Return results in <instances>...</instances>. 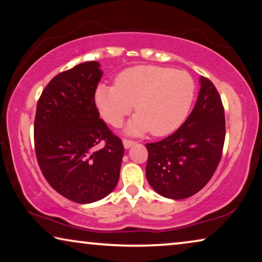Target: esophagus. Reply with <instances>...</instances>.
I'll list each match as a JSON object with an SVG mask.
<instances>
[{
    "mask_svg": "<svg viewBox=\"0 0 262 262\" xmlns=\"http://www.w3.org/2000/svg\"><path fill=\"white\" fill-rule=\"evenodd\" d=\"M135 144H136V143L132 142V140H127V139H124V140H123V145H124L125 149H130V147L134 146Z\"/></svg>",
    "mask_w": 262,
    "mask_h": 262,
    "instance_id": "esophagus-1",
    "label": "esophagus"
}]
</instances>
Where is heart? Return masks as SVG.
Returning <instances> with one entry per match:
<instances>
[{
    "mask_svg": "<svg viewBox=\"0 0 262 262\" xmlns=\"http://www.w3.org/2000/svg\"><path fill=\"white\" fill-rule=\"evenodd\" d=\"M190 75L168 67L143 65L130 67L116 78V85H98L94 101L101 117L119 126L135 105V116L125 127L127 135L150 130L165 136L180 127L194 99Z\"/></svg>",
    "mask_w": 262,
    "mask_h": 262,
    "instance_id": "1",
    "label": "heart"
}]
</instances>
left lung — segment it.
Returning <instances> with one entry per match:
<instances>
[{"mask_svg":"<svg viewBox=\"0 0 262 262\" xmlns=\"http://www.w3.org/2000/svg\"><path fill=\"white\" fill-rule=\"evenodd\" d=\"M200 92L190 116L178 130L146 144V178L155 191L171 200L199 192L214 175L226 137L225 110L209 79L200 77Z\"/></svg>","mask_w":262,"mask_h":262,"instance_id":"left-lung-1","label":"left lung"}]
</instances>
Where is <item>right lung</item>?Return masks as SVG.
<instances>
[{
	"mask_svg": "<svg viewBox=\"0 0 262 262\" xmlns=\"http://www.w3.org/2000/svg\"><path fill=\"white\" fill-rule=\"evenodd\" d=\"M103 71L89 61L62 72L43 90L36 106L34 143L45 178L73 202H97L119 181L122 140L99 118L94 93ZM105 145L96 149L99 142Z\"/></svg>",
	"mask_w": 262,
	"mask_h": 262,
	"instance_id": "add662e5",
	"label": "right lung"
}]
</instances>
